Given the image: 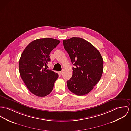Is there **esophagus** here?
<instances>
[{"label": "esophagus", "mask_w": 131, "mask_h": 131, "mask_svg": "<svg viewBox=\"0 0 131 131\" xmlns=\"http://www.w3.org/2000/svg\"><path fill=\"white\" fill-rule=\"evenodd\" d=\"M60 74H62L63 73V70H62L61 71H60Z\"/></svg>", "instance_id": "esophagus-1"}]
</instances>
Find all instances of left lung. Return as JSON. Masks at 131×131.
Returning a JSON list of instances; mask_svg holds the SVG:
<instances>
[{"mask_svg":"<svg viewBox=\"0 0 131 131\" xmlns=\"http://www.w3.org/2000/svg\"><path fill=\"white\" fill-rule=\"evenodd\" d=\"M63 45L74 66L72 77L67 81L68 88L76 95H85L101 79L103 58L95 47L81 38L64 40Z\"/></svg>","mask_w":131,"mask_h":131,"instance_id":"obj_1","label":"left lung"}]
</instances>
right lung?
Instances as JSON below:
<instances>
[{"mask_svg":"<svg viewBox=\"0 0 131 131\" xmlns=\"http://www.w3.org/2000/svg\"><path fill=\"white\" fill-rule=\"evenodd\" d=\"M60 42L51 38L38 39L30 43L21 54L19 62L20 76L28 90L38 97L49 95L58 77L57 73L44 67L50 61L51 51Z\"/></svg>","mask_w":131,"mask_h":131,"instance_id":"right-lung-1","label":"right lung"}]
</instances>
